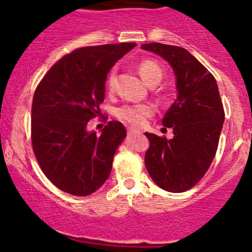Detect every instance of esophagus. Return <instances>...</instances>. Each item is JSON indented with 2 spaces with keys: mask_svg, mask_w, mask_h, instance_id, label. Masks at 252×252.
<instances>
[{
  "mask_svg": "<svg viewBox=\"0 0 252 252\" xmlns=\"http://www.w3.org/2000/svg\"><path fill=\"white\" fill-rule=\"evenodd\" d=\"M126 132H128V135H134V134H140V130H136L134 128H128L126 129Z\"/></svg>",
  "mask_w": 252,
  "mask_h": 252,
  "instance_id": "1",
  "label": "esophagus"
}]
</instances>
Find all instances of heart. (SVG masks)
<instances>
[{"mask_svg": "<svg viewBox=\"0 0 252 252\" xmlns=\"http://www.w3.org/2000/svg\"><path fill=\"white\" fill-rule=\"evenodd\" d=\"M138 71L144 79V82L149 85H158L161 82L163 76V70L158 62L153 59H144L138 63ZM117 82V70L112 68L106 77V88L110 91L115 89ZM155 112L154 106L148 103L141 104H124L117 108L116 117L122 122L132 126H141L146 123L147 118L152 116Z\"/></svg>", "mask_w": 252, "mask_h": 252, "instance_id": "obj_1", "label": "heart"}]
</instances>
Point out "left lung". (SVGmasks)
Returning a JSON list of instances; mask_svg holds the SVG:
<instances>
[{
	"instance_id": "left-lung-1",
	"label": "left lung",
	"mask_w": 252,
	"mask_h": 252,
	"mask_svg": "<svg viewBox=\"0 0 252 252\" xmlns=\"http://www.w3.org/2000/svg\"><path fill=\"white\" fill-rule=\"evenodd\" d=\"M141 48L172 65L178 89V98L162 118L174 137L146 132L149 148L144 163L158 187L185 192L201 180L216 156L225 115L218 86L212 73L185 48L158 42Z\"/></svg>"
}]
</instances>
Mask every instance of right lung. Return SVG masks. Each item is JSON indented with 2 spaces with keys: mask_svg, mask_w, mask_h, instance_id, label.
Wrapping results in <instances>:
<instances>
[{
  "mask_svg": "<svg viewBox=\"0 0 252 252\" xmlns=\"http://www.w3.org/2000/svg\"><path fill=\"white\" fill-rule=\"evenodd\" d=\"M135 42L77 48L63 56L37 84L32 104V147L54 186L72 195L96 192L109 178L114 155L126 131L110 121L99 136L86 130L102 118L105 80L115 63Z\"/></svg>",
  "mask_w": 252,
  "mask_h": 252,
  "instance_id": "obj_1",
  "label": "right lung"
}]
</instances>
